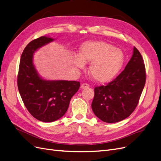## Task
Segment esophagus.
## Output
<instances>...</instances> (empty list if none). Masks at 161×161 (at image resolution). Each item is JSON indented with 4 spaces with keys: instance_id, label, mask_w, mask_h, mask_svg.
<instances>
[{
    "instance_id": "esophagus-1",
    "label": "esophagus",
    "mask_w": 161,
    "mask_h": 161,
    "mask_svg": "<svg viewBox=\"0 0 161 161\" xmlns=\"http://www.w3.org/2000/svg\"><path fill=\"white\" fill-rule=\"evenodd\" d=\"M89 87H90V85L87 84H86V83H84V84H81V89H85V88Z\"/></svg>"
}]
</instances>
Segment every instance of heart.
<instances>
[{"label":"heart","instance_id":"b5f03b06","mask_svg":"<svg viewBox=\"0 0 161 161\" xmlns=\"http://www.w3.org/2000/svg\"><path fill=\"white\" fill-rule=\"evenodd\" d=\"M122 51L103 41H89L80 47V56L74 57V64L80 69L84 68L85 63H91L89 73L95 81L105 83L112 80L124 64Z\"/></svg>","mask_w":161,"mask_h":161}]
</instances>
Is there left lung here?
Listing matches in <instances>:
<instances>
[{
  "mask_svg": "<svg viewBox=\"0 0 161 161\" xmlns=\"http://www.w3.org/2000/svg\"><path fill=\"white\" fill-rule=\"evenodd\" d=\"M146 82L144 60L134 47L131 59L115 80L96 87L92 108L94 114L107 123L128 117L135 110Z\"/></svg>",
  "mask_w": 161,
  "mask_h": 161,
  "instance_id": "obj_1",
  "label": "left lung"
}]
</instances>
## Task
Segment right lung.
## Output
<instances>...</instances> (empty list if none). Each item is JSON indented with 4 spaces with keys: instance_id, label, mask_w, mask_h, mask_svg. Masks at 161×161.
<instances>
[{
    "instance_id": "obj_1",
    "label": "right lung",
    "mask_w": 161,
    "mask_h": 161,
    "mask_svg": "<svg viewBox=\"0 0 161 161\" xmlns=\"http://www.w3.org/2000/svg\"><path fill=\"white\" fill-rule=\"evenodd\" d=\"M54 41L43 36L26 46L20 60L17 85L25 107L35 118L52 122L63 116L71 98L78 91L79 81L47 80L41 77L33 64V55L38 49Z\"/></svg>"
}]
</instances>
